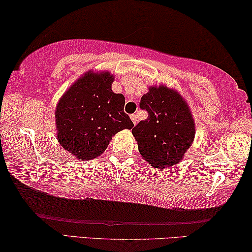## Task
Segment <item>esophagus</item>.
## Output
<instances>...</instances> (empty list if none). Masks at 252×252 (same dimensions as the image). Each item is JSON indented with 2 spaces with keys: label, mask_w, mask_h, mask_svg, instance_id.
I'll list each match as a JSON object with an SVG mask.
<instances>
[{
  "label": "esophagus",
  "mask_w": 252,
  "mask_h": 252,
  "mask_svg": "<svg viewBox=\"0 0 252 252\" xmlns=\"http://www.w3.org/2000/svg\"><path fill=\"white\" fill-rule=\"evenodd\" d=\"M130 119H131V122H133L134 125H135V124L137 123V115H136V114L130 115Z\"/></svg>",
  "instance_id": "34e87169"
}]
</instances>
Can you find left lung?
<instances>
[{
  "label": "left lung",
  "mask_w": 252,
  "mask_h": 252,
  "mask_svg": "<svg viewBox=\"0 0 252 252\" xmlns=\"http://www.w3.org/2000/svg\"><path fill=\"white\" fill-rule=\"evenodd\" d=\"M139 107L148 117L136 125L131 133L142 158L156 168L177 164L192 145L195 126L187 101L166 86L150 87Z\"/></svg>",
  "instance_id": "8db88e82"
}]
</instances>
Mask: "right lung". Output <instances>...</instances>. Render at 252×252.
<instances>
[{
	"instance_id": "obj_1",
	"label": "right lung",
	"mask_w": 252,
	"mask_h": 252,
	"mask_svg": "<svg viewBox=\"0 0 252 252\" xmlns=\"http://www.w3.org/2000/svg\"><path fill=\"white\" fill-rule=\"evenodd\" d=\"M113 81L114 76L108 71H88L58 102V141L78 159L101 155L115 134L133 128V122L124 113L125 97L111 90Z\"/></svg>"
}]
</instances>
